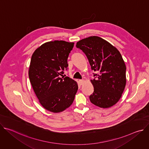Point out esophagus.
Here are the masks:
<instances>
[{"mask_svg":"<svg viewBox=\"0 0 149 149\" xmlns=\"http://www.w3.org/2000/svg\"><path fill=\"white\" fill-rule=\"evenodd\" d=\"M84 82V79H79V83L80 84V85H82Z\"/></svg>","mask_w":149,"mask_h":149,"instance_id":"esophagus-1","label":"esophagus"}]
</instances>
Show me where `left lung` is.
<instances>
[{"label":"left lung","instance_id":"obj_1","mask_svg":"<svg viewBox=\"0 0 149 149\" xmlns=\"http://www.w3.org/2000/svg\"><path fill=\"white\" fill-rule=\"evenodd\" d=\"M76 47L87 56L94 79L90 101L101 108H109L121 97L126 84V67L116 48L102 38L93 36L78 41Z\"/></svg>","mask_w":149,"mask_h":149}]
</instances>
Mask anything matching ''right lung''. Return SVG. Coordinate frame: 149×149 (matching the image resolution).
Returning a JSON list of instances; mask_svg holds the SVG:
<instances>
[{
  "mask_svg": "<svg viewBox=\"0 0 149 149\" xmlns=\"http://www.w3.org/2000/svg\"><path fill=\"white\" fill-rule=\"evenodd\" d=\"M74 42L50 41L33 52L29 78L39 102L46 110L59 113L72 104L78 90L76 81L63 75Z\"/></svg>",
  "mask_w": 149,
  "mask_h": 149,
  "instance_id": "right-lung-1",
  "label": "right lung"
}]
</instances>
